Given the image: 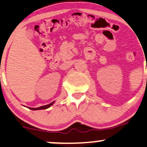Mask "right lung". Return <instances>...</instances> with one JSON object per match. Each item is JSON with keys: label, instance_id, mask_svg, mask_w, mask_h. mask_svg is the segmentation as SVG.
<instances>
[{"label": "right lung", "instance_id": "obj_1", "mask_svg": "<svg viewBox=\"0 0 147 147\" xmlns=\"http://www.w3.org/2000/svg\"><path fill=\"white\" fill-rule=\"evenodd\" d=\"M53 104H54V102H52L51 104H48V105H45V106H41V107H38V108H29V109H31V110H33V111H36V110H41V109H48V108L50 107V106H51Z\"/></svg>", "mask_w": 147, "mask_h": 147}]
</instances>
